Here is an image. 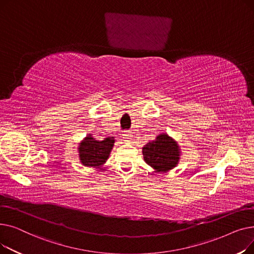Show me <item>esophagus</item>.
Returning a JSON list of instances; mask_svg holds the SVG:
<instances>
[{
	"label": "esophagus",
	"instance_id": "1",
	"mask_svg": "<svg viewBox=\"0 0 254 254\" xmlns=\"http://www.w3.org/2000/svg\"><path fill=\"white\" fill-rule=\"evenodd\" d=\"M130 138H131V135H130V132H125L124 134V139L126 140V141H129L130 140Z\"/></svg>",
	"mask_w": 254,
	"mask_h": 254
}]
</instances>
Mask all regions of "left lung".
Masks as SVG:
<instances>
[{
  "label": "left lung",
  "instance_id": "obj_1",
  "mask_svg": "<svg viewBox=\"0 0 254 254\" xmlns=\"http://www.w3.org/2000/svg\"><path fill=\"white\" fill-rule=\"evenodd\" d=\"M144 161L157 172H166L174 168L179 161L177 143L167 134L159 135L155 141L143 147Z\"/></svg>",
  "mask_w": 254,
  "mask_h": 254
}]
</instances>
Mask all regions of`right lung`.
Listing matches in <instances>:
<instances>
[{
  "label": "right lung",
  "mask_w": 254,
  "mask_h": 254,
  "mask_svg": "<svg viewBox=\"0 0 254 254\" xmlns=\"http://www.w3.org/2000/svg\"><path fill=\"white\" fill-rule=\"evenodd\" d=\"M114 142L113 138L97 141L91 136L86 137L82 143H80L79 147L81 163L87 167H96L104 164L109 157Z\"/></svg>",
  "instance_id": "add662e5"
}]
</instances>
